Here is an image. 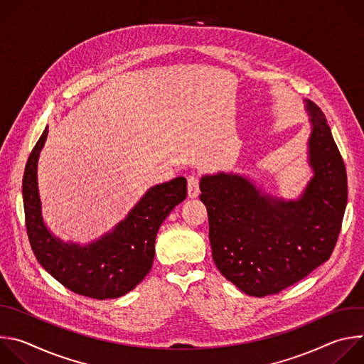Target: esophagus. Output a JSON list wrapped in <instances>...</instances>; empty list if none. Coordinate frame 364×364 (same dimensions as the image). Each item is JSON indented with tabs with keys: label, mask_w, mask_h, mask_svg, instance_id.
<instances>
[{
	"label": "esophagus",
	"mask_w": 364,
	"mask_h": 364,
	"mask_svg": "<svg viewBox=\"0 0 364 364\" xmlns=\"http://www.w3.org/2000/svg\"><path fill=\"white\" fill-rule=\"evenodd\" d=\"M188 197L196 198L200 194V187H198V178L196 176H188Z\"/></svg>",
	"instance_id": "34e87169"
}]
</instances>
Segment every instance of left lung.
Returning a JSON list of instances; mask_svg holds the SVG:
<instances>
[{"mask_svg":"<svg viewBox=\"0 0 364 364\" xmlns=\"http://www.w3.org/2000/svg\"><path fill=\"white\" fill-rule=\"evenodd\" d=\"M313 177L285 200L236 173L205 174L200 200L209 216L213 261L220 274L252 296L278 294L328 261L347 204V174L321 109L305 100Z\"/></svg>","mask_w":364,"mask_h":364,"instance_id":"1","label":"left lung"}]
</instances>
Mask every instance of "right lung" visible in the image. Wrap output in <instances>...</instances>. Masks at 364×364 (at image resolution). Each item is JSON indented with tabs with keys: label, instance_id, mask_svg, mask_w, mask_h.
Here are the masks:
<instances>
[{
	"label": "right lung",
	"instance_id": "add662e5",
	"mask_svg": "<svg viewBox=\"0 0 364 364\" xmlns=\"http://www.w3.org/2000/svg\"><path fill=\"white\" fill-rule=\"evenodd\" d=\"M48 127L33 148L23 177L27 235L38 264L68 289L96 299L119 298L151 271L159 229L187 197V180L177 177L146 190L124 220L99 239L79 245L48 230L41 213L37 166Z\"/></svg>",
	"mask_w": 364,
	"mask_h": 364
}]
</instances>
